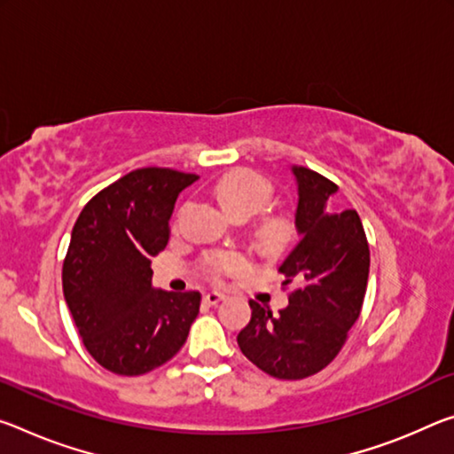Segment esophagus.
<instances>
[{
    "instance_id": "34e87169",
    "label": "esophagus",
    "mask_w": 454,
    "mask_h": 454,
    "mask_svg": "<svg viewBox=\"0 0 454 454\" xmlns=\"http://www.w3.org/2000/svg\"><path fill=\"white\" fill-rule=\"evenodd\" d=\"M222 299H224V294L218 293V291H212V293L204 294V303H206V305H210V307H212V305H218Z\"/></svg>"
}]
</instances>
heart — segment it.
Wrapping results in <instances>:
<instances>
[{
	"label": "heart",
	"instance_id": "obj_1",
	"mask_svg": "<svg viewBox=\"0 0 454 454\" xmlns=\"http://www.w3.org/2000/svg\"><path fill=\"white\" fill-rule=\"evenodd\" d=\"M215 193L232 214L253 215L270 201L272 184L256 171L242 169L222 179ZM244 269H247V256L236 253V250H218V253H210L204 258L206 275L214 280H220L226 275H236Z\"/></svg>",
	"mask_w": 454,
	"mask_h": 454
}]
</instances>
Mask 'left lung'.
<instances>
[{
	"mask_svg": "<svg viewBox=\"0 0 454 454\" xmlns=\"http://www.w3.org/2000/svg\"><path fill=\"white\" fill-rule=\"evenodd\" d=\"M299 204L297 247L278 266L289 305L272 315L250 301L253 317L239 348L256 368L278 380H303L333 362L362 313L370 247L356 210L335 212L337 185L309 168H293Z\"/></svg>",
	"mask_w": 454,
	"mask_h": 454,
	"instance_id": "obj_1",
	"label": "left lung"
}]
</instances>
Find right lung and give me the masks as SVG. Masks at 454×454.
<instances>
[{"label":"right lung","instance_id":"add662e5","mask_svg":"<svg viewBox=\"0 0 454 454\" xmlns=\"http://www.w3.org/2000/svg\"><path fill=\"white\" fill-rule=\"evenodd\" d=\"M196 174L143 168L82 207L62 266L64 299L89 354L119 376L169 362L188 340L200 293L155 291L151 258L169 240L179 192Z\"/></svg>","mask_w":454,"mask_h":454}]
</instances>
